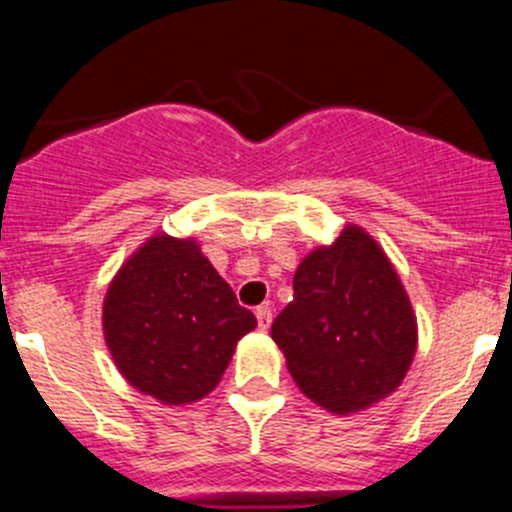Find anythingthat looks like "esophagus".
Instances as JSON below:
<instances>
[{"instance_id": "esophagus-1", "label": "esophagus", "mask_w": 512, "mask_h": 512, "mask_svg": "<svg viewBox=\"0 0 512 512\" xmlns=\"http://www.w3.org/2000/svg\"><path fill=\"white\" fill-rule=\"evenodd\" d=\"M255 317H257V327L267 329L272 324V307L270 304H262V307L255 309Z\"/></svg>"}]
</instances>
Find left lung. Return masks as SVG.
<instances>
[{
  "instance_id": "1",
  "label": "left lung",
  "mask_w": 512,
  "mask_h": 512,
  "mask_svg": "<svg viewBox=\"0 0 512 512\" xmlns=\"http://www.w3.org/2000/svg\"><path fill=\"white\" fill-rule=\"evenodd\" d=\"M294 297L272 322L299 389L334 414L384 399L409 371L416 319L381 247L347 227L294 272Z\"/></svg>"
}]
</instances>
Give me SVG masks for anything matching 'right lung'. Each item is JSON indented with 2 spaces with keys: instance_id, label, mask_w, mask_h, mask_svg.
<instances>
[{
  "instance_id": "right-lung-1",
  "label": "right lung",
  "mask_w": 512,
  "mask_h": 512,
  "mask_svg": "<svg viewBox=\"0 0 512 512\" xmlns=\"http://www.w3.org/2000/svg\"><path fill=\"white\" fill-rule=\"evenodd\" d=\"M250 309L193 240L156 235L111 282L103 332L121 374L163 404H190L218 386Z\"/></svg>"
}]
</instances>
